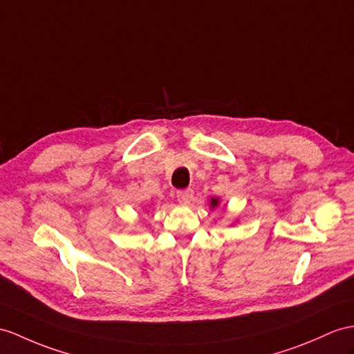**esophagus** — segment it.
<instances>
[{"label": "esophagus", "instance_id": "1", "mask_svg": "<svg viewBox=\"0 0 354 354\" xmlns=\"http://www.w3.org/2000/svg\"><path fill=\"white\" fill-rule=\"evenodd\" d=\"M192 189H185V191H178L177 192V201L180 204H187L189 201H191L192 198Z\"/></svg>", "mask_w": 354, "mask_h": 354}]
</instances>
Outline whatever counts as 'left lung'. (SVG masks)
Returning <instances> with one entry per match:
<instances>
[{"label":"left lung","mask_w":354,"mask_h":354,"mask_svg":"<svg viewBox=\"0 0 354 354\" xmlns=\"http://www.w3.org/2000/svg\"><path fill=\"white\" fill-rule=\"evenodd\" d=\"M219 204H221V200H219L218 196H216V198H214V196H212V198H210V205H209V207H210L212 210H213V209H216V207H218Z\"/></svg>","instance_id":"obj_1"}]
</instances>
